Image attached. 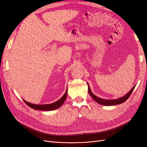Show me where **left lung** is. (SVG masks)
<instances>
[{
    "mask_svg": "<svg viewBox=\"0 0 147 147\" xmlns=\"http://www.w3.org/2000/svg\"><path fill=\"white\" fill-rule=\"evenodd\" d=\"M88 92L90 94V95L92 96V98H93L95 101L98 102L99 104H101L103 105H107V106H110V105H117V104H120L123 102H124L125 101L129 98V97L130 96L131 94L132 93V92L135 87V86H134L133 87L132 89H131V90L128 92L127 94H126L125 96H123V97H121L119 99H111V100H107V99H101L100 98H98V96H96V95H95L94 94H92V92L90 90V89L89 88V84H88Z\"/></svg>",
    "mask_w": 147,
    "mask_h": 147,
    "instance_id": "8db88e82",
    "label": "left lung"
}]
</instances>
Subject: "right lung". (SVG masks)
<instances>
[{
	"mask_svg": "<svg viewBox=\"0 0 147 147\" xmlns=\"http://www.w3.org/2000/svg\"><path fill=\"white\" fill-rule=\"evenodd\" d=\"M67 95V89L66 90L65 93L64 95L60 99H59L58 101H57L55 102H53L52 104H45V105H36V104H31L30 102H27L25 101L24 99H23V101H24V102L28 105L30 107L32 108L34 110H42V111H51V110H53L58 109L59 107H60L62 105H63L65 101Z\"/></svg>",
	"mask_w": 147,
	"mask_h": 147,
	"instance_id": "right-lung-1",
	"label": "right lung"
}]
</instances>
